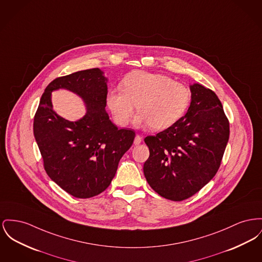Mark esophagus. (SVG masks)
<instances>
[{
	"label": "esophagus",
	"mask_w": 262,
	"mask_h": 262,
	"mask_svg": "<svg viewBox=\"0 0 262 262\" xmlns=\"http://www.w3.org/2000/svg\"><path fill=\"white\" fill-rule=\"evenodd\" d=\"M141 140H142V138H141L139 135H137V136H136V138H135V141H134V143H135L136 145H138V144H139V143L141 142Z\"/></svg>",
	"instance_id": "1"
}]
</instances>
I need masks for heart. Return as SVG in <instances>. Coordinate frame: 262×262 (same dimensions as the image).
Instances as JSON below:
<instances>
[{"instance_id":"obj_1","label":"heart","mask_w":262,"mask_h":262,"mask_svg":"<svg viewBox=\"0 0 262 262\" xmlns=\"http://www.w3.org/2000/svg\"><path fill=\"white\" fill-rule=\"evenodd\" d=\"M106 102L119 125L129 123L137 105L139 113L135 124L162 130L184 117L190 106L191 92L184 84L166 75L136 72L123 79L122 89L108 92Z\"/></svg>"}]
</instances>
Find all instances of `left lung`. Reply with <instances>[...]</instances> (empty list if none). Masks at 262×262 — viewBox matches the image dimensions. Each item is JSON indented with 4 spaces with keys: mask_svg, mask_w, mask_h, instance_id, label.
I'll return each mask as SVG.
<instances>
[{
    "mask_svg": "<svg viewBox=\"0 0 262 262\" xmlns=\"http://www.w3.org/2000/svg\"><path fill=\"white\" fill-rule=\"evenodd\" d=\"M191 104L174 125L149 136V157L143 173L149 186L171 201L190 198L209 183L220 168L230 137V123L215 92L196 83Z\"/></svg>",
    "mask_w": 262,
    "mask_h": 262,
    "instance_id": "obj_1",
    "label": "left lung"
}]
</instances>
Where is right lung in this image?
Wrapping results in <instances>:
<instances>
[{"mask_svg":"<svg viewBox=\"0 0 262 262\" xmlns=\"http://www.w3.org/2000/svg\"><path fill=\"white\" fill-rule=\"evenodd\" d=\"M108 79L99 68L54 79L41 96L34 116L33 135L52 181L81 199L105 191L120 159L132 146L136 133L119 129L106 112ZM66 89L84 101L88 111L76 122L58 116L52 108L51 92Z\"/></svg>","mask_w":262,"mask_h":262,"instance_id":"1","label":"right lung"}]
</instances>
